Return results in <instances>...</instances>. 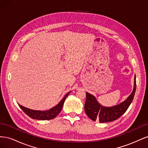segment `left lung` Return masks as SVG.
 <instances>
[{
    "instance_id": "left-lung-1",
    "label": "left lung",
    "mask_w": 148,
    "mask_h": 148,
    "mask_svg": "<svg viewBox=\"0 0 148 148\" xmlns=\"http://www.w3.org/2000/svg\"><path fill=\"white\" fill-rule=\"evenodd\" d=\"M136 91V76L134 78V86L132 92L126 99L119 104L105 107L100 104L95 96L86 92V99L84 104V111L88 117L93 121L100 123L109 122L120 117L128 109L133 99Z\"/></svg>"
}]
</instances>
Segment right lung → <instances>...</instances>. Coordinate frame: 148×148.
<instances>
[{"instance_id": "obj_1", "label": "right lung", "mask_w": 148, "mask_h": 148, "mask_svg": "<svg viewBox=\"0 0 148 148\" xmlns=\"http://www.w3.org/2000/svg\"><path fill=\"white\" fill-rule=\"evenodd\" d=\"M71 91H69L68 93L66 94L65 96L64 97L59 104L54 106L52 108L47 110H33L25 107L24 106H22L20 104L19 106L20 108L22 109L24 112L28 115L29 117L33 119H37L40 120H51L54 119L56 117L59 115L60 112L61 111L62 107H63L64 103L65 100L66 99V97L69 96V93Z\"/></svg>"}]
</instances>
